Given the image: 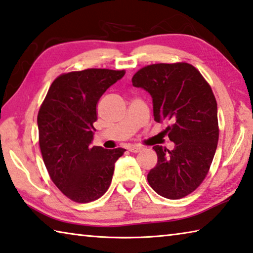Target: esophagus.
<instances>
[{"label":"esophagus","mask_w":253,"mask_h":253,"mask_svg":"<svg viewBox=\"0 0 253 253\" xmlns=\"http://www.w3.org/2000/svg\"><path fill=\"white\" fill-rule=\"evenodd\" d=\"M129 152L131 153H139L140 151H143L142 146H137V145H134V146H129Z\"/></svg>","instance_id":"1"}]
</instances>
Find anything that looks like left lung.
<instances>
[{
	"instance_id": "left-lung-1",
	"label": "left lung",
	"mask_w": 253,
	"mask_h": 253,
	"mask_svg": "<svg viewBox=\"0 0 253 253\" xmlns=\"http://www.w3.org/2000/svg\"><path fill=\"white\" fill-rule=\"evenodd\" d=\"M153 99L154 119L168 122L173 149H153L157 164L147 181L163 198L177 200L193 192L207 176L219 140L217 106L212 89L200 71L186 62L157 63L132 77Z\"/></svg>"
}]
</instances>
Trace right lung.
<instances>
[{"label":"right lung","instance_id":"right-lung-1","mask_svg":"<svg viewBox=\"0 0 253 253\" xmlns=\"http://www.w3.org/2000/svg\"><path fill=\"white\" fill-rule=\"evenodd\" d=\"M125 71L87 69L59 76L38 114L39 144L52 182L67 198L88 203L106 193L126 149L91 146L97 102Z\"/></svg>","mask_w":253,"mask_h":253}]
</instances>
